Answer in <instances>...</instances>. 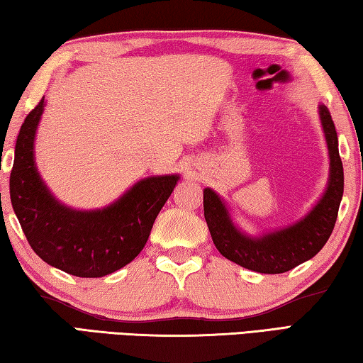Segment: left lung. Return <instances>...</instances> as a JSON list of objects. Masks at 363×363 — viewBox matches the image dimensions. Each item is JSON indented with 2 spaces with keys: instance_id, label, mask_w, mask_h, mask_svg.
Returning a JSON list of instances; mask_svg holds the SVG:
<instances>
[{
  "instance_id": "1",
  "label": "left lung",
  "mask_w": 363,
  "mask_h": 363,
  "mask_svg": "<svg viewBox=\"0 0 363 363\" xmlns=\"http://www.w3.org/2000/svg\"><path fill=\"white\" fill-rule=\"evenodd\" d=\"M330 155L328 186L317 205L298 223L285 229L251 237L232 223L224 200L206 187L203 190L205 219L219 253L245 269L261 274H281L314 257L333 232L342 199L344 173L337 150V134L328 108L318 106Z\"/></svg>"
}]
</instances>
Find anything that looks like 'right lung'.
<instances>
[{
	"instance_id": "right-lung-1",
	"label": "right lung",
	"mask_w": 363,
	"mask_h": 363,
	"mask_svg": "<svg viewBox=\"0 0 363 363\" xmlns=\"http://www.w3.org/2000/svg\"><path fill=\"white\" fill-rule=\"evenodd\" d=\"M45 97L22 123L9 194L30 247L49 266L75 277H104L143 251L160 210L179 176H150L102 210H73L56 200L35 164V134Z\"/></svg>"
}]
</instances>
